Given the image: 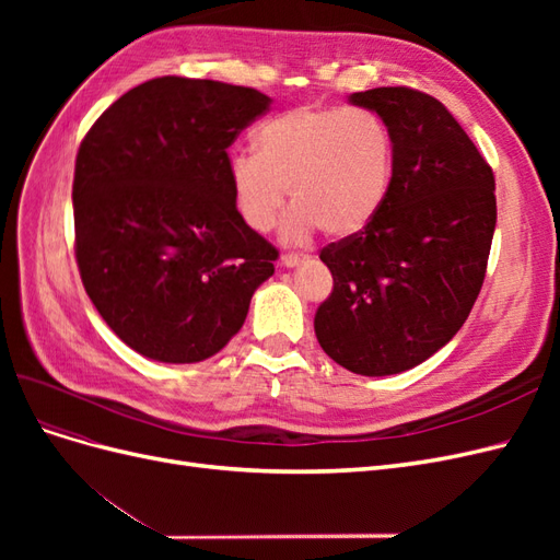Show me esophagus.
Wrapping results in <instances>:
<instances>
[{
	"label": "esophagus",
	"instance_id": "obj_1",
	"mask_svg": "<svg viewBox=\"0 0 560 560\" xmlns=\"http://www.w3.org/2000/svg\"><path fill=\"white\" fill-rule=\"evenodd\" d=\"M303 261H308L306 254H282V257H280V264H282L284 268H296V266L303 264Z\"/></svg>",
	"mask_w": 560,
	"mask_h": 560
}]
</instances>
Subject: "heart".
Listing matches in <instances>:
<instances>
[{
	"label": "heart",
	"mask_w": 560,
	"mask_h": 560,
	"mask_svg": "<svg viewBox=\"0 0 560 560\" xmlns=\"http://www.w3.org/2000/svg\"><path fill=\"white\" fill-rule=\"evenodd\" d=\"M259 149L229 154L235 210L252 231H270L287 196L296 202L282 224L287 243L319 229L331 241L366 231L395 186V140L374 112L294 107L259 128Z\"/></svg>",
	"instance_id": "1"
}]
</instances>
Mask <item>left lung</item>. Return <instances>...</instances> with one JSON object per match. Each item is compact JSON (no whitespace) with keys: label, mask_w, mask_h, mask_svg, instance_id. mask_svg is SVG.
<instances>
[{"label":"left lung","mask_w":560,"mask_h":560,"mask_svg":"<svg viewBox=\"0 0 560 560\" xmlns=\"http://www.w3.org/2000/svg\"><path fill=\"white\" fill-rule=\"evenodd\" d=\"M348 103L393 132L395 186L374 224L322 249L334 290L315 313V336L352 374L393 376L465 325L495 233V177L432 95L389 86Z\"/></svg>","instance_id":"left-lung-1"}]
</instances>
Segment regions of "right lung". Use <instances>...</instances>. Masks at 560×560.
<instances>
[{"label": "right lung", "mask_w": 560, "mask_h": 560, "mask_svg": "<svg viewBox=\"0 0 560 560\" xmlns=\"http://www.w3.org/2000/svg\"><path fill=\"white\" fill-rule=\"evenodd\" d=\"M270 97L161 77L97 118L74 167L77 264L93 306L135 352L212 358L241 331L278 249L235 210L226 149Z\"/></svg>", "instance_id": "add662e5"}]
</instances>
